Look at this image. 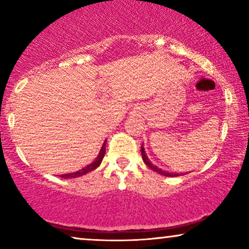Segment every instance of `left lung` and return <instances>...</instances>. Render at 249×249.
<instances>
[{"label":"left lung","mask_w":249,"mask_h":249,"mask_svg":"<svg viewBox=\"0 0 249 249\" xmlns=\"http://www.w3.org/2000/svg\"><path fill=\"white\" fill-rule=\"evenodd\" d=\"M141 152H142V161H144L145 164L147 165L149 169H152L153 171L158 172V173H160V175L165 176V177H177V176H179L178 173H170V172H168V171H163V170H161L160 168H158V166L153 165V163H152L151 161H149L148 158H147V155H146V153H145V148L142 147V149H141ZM180 175H182V173H180ZM183 175H185V173H183Z\"/></svg>","instance_id":"left-lung-1"}]
</instances>
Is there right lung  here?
I'll return each instance as SVG.
<instances>
[{"label":"right lung","mask_w":249,"mask_h":249,"mask_svg":"<svg viewBox=\"0 0 249 249\" xmlns=\"http://www.w3.org/2000/svg\"><path fill=\"white\" fill-rule=\"evenodd\" d=\"M105 144H107V142H104V144H103V146H102V148H101L100 153H98L97 158L95 159V161H94L93 163H90L89 165L85 166L84 169H81V170H79V171H77V172H73V173H67V175H62V176H61V178H64V179L77 178V177H80V176L86 175V173L90 172V171H93V170L96 169L97 166H100V164L102 163V160H103L104 155H105Z\"/></svg>","instance_id":"right-lung-1"}]
</instances>
